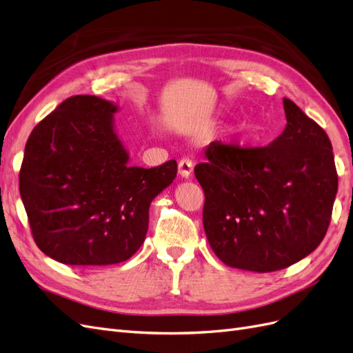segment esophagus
Segmentation results:
<instances>
[{"instance_id":"34e87169","label":"esophagus","mask_w":353,"mask_h":353,"mask_svg":"<svg viewBox=\"0 0 353 353\" xmlns=\"http://www.w3.org/2000/svg\"><path fill=\"white\" fill-rule=\"evenodd\" d=\"M193 168H194V163L191 162L190 159H183L179 160L178 163V174L181 178H190L191 174H193Z\"/></svg>"}]
</instances>
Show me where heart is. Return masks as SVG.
<instances>
[{"mask_svg": "<svg viewBox=\"0 0 353 353\" xmlns=\"http://www.w3.org/2000/svg\"><path fill=\"white\" fill-rule=\"evenodd\" d=\"M252 131H253V126H252L250 122H241V123L237 126V130H236V132L240 134V135H243V137L250 134Z\"/></svg>", "mask_w": 353, "mask_h": 353, "instance_id": "heart-1", "label": "heart"}]
</instances>
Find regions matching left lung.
Listing matches in <instances>:
<instances>
[{
  "label": "left lung",
  "mask_w": 353,
  "mask_h": 353,
  "mask_svg": "<svg viewBox=\"0 0 353 353\" xmlns=\"http://www.w3.org/2000/svg\"><path fill=\"white\" fill-rule=\"evenodd\" d=\"M283 104L287 123L270 145L213 141L194 168L208 241L232 268L284 270L311 254L330 225L339 187L330 138L292 100Z\"/></svg>",
  "instance_id": "obj_1"
}]
</instances>
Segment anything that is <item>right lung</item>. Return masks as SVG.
Segmentation results:
<instances>
[{
	"mask_svg": "<svg viewBox=\"0 0 353 353\" xmlns=\"http://www.w3.org/2000/svg\"><path fill=\"white\" fill-rule=\"evenodd\" d=\"M116 112L112 101L74 95L29 135L20 196L37 245L60 263L130 259L144 243L153 199L176 176L175 160L150 169L130 165Z\"/></svg>",
	"mask_w": 353,
	"mask_h": 353,
	"instance_id": "1",
	"label": "right lung"
}]
</instances>
